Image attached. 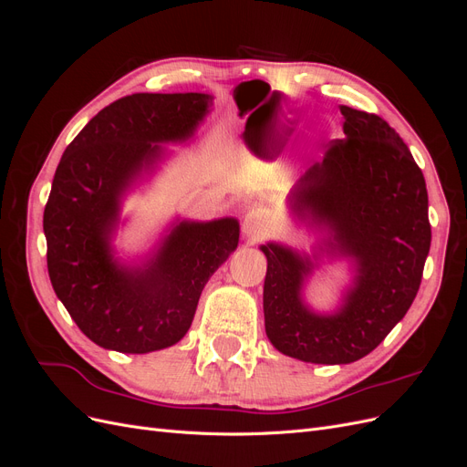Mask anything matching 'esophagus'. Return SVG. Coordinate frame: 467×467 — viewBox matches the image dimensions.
<instances>
[{"label":"esophagus","mask_w":467,"mask_h":467,"mask_svg":"<svg viewBox=\"0 0 467 467\" xmlns=\"http://www.w3.org/2000/svg\"><path fill=\"white\" fill-rule=\"evenodd\" d=\"M244 234L251 239V242H259V239H265L268 230L265 223V216L259 210H249L245 218H244Z\"/></svg>","instance_id":"1"}]
</instances>
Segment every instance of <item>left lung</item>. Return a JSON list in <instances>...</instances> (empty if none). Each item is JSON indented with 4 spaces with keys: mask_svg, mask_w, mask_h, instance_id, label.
Segmentation results:
<instances>
[{
    "mask_svg": "<svg viewBox=\"0 0 467 467\" xmlns=\"http://www.w3.org/2000/svg\"><path fill=\"white\" fill-rule=\"evenodd\" d=\"M343 140L292 194L298 218L331 230L329 249L357 263L355 285L333 316L302 302L312 261L278 244L263 245L265 331L282 355L348 364L372 352L403 319L420 286L431 249L425 177L400 134L374 112L341 105Z\"/></svg>",
    "mask_w": 467,
    "mask_h": 467,
    "instance_id": "obj_1",
    "label": "left lung"
}]
</instances>
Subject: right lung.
Masks as SVG:
<instances>
[{"label":"right lung","instance_id":"right-lung-1","mask_svg":"<svg viewBox=\"0 0 467 467\" xmlns=\"http://www.w3.org/2000/svg\"><path fill=\"white\" fill-rule=\"evenodd\" d=\"M210 95L134 93L110 103L69 144L45 208L47 263L56 296L93 343L144 355L181 341L208 278L239 242L234 218L181 222L140 268L112 261L109 234L120 196L161 155L192 136Z\"/></svg>","mask_w":467,"mask_h":467}]
</instances>
